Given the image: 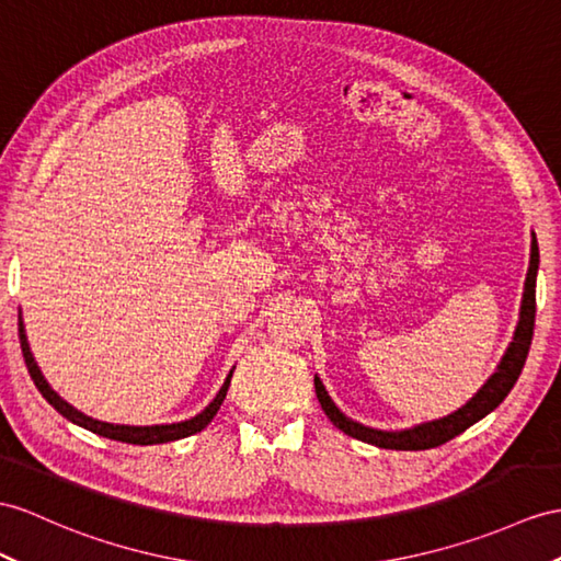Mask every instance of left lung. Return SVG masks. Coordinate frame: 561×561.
Returning <instances> with one entry per match:
<instances>
[{
	"instance_id": "obj_1",
	"label": "left lung",
	"mask_w": 561,
	"mask_h": 561,
	"mask_svg": "<svg viewBox=\"0 0 561 561\" xmlns=\"http://www.w3.org/2000/svg\"><path fill=\"white\" fill-rule=\"evenodd\" d=\"M538 242L536 236H533V244H530V266H528V276H526V290H524V305H522V319H518L516 333L512 345L504 354L497 371L490 376L488 383L476 392V398L471 402L463 404L461 409H457L455 414H449L445 419L438 421H428L421 423L416 428L409 431H376L362 426V423L347 419L340 409L333 404V400L328 398V392L323 388V383L319 378H313V388H317V398L321 402V409L325 412V416L333 421V426H337L343 433L352 435V438L371 443L376 447H386V449H431L445 445L447 440L457 438L459 433L467 431L469 426H473L476 421H481L483 416H488L493 409L500 407V402L507 398L510 390L514 388V383L522 376V368L526 364L528 350H530V340H533V328H536V276H538Z\"/></svg>"
}]
</instances>
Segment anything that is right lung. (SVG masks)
Listing matches in <instances>:
<instances>
[{"instance_id": "add662e5", "label": "right lung", "mask_w": 561, "mask_h": 561, "mask_svg": "<svg viewBox=\"0 0 561 561\" xmlns=\"http://www.w3.org/2000/svg\"><path fill=\"white\" fill-rule=\"evenodd\" d=\"M19 337H21V350H23V359H25V366H28V374L33 378V383L37 386V390L43 392V398L57 409V412L61 416H66L68 421L78 423V426H83L92 433L98 435H104V438L108 440H118V443H130V445H157V443H171V440H181V438H187V435H195L199 433L202 428H207L211 419L216 416L218 409H221L224 400H226V392H228V386H230V378H233V374H228L224 388L218 390V394L214 398V402L204 409L202 414H197L195 419L190 421H181V423H169V426H114V423H104V421H98V419H90L85 414H80L78 409H73L68 402H64L57 392H54L49 388V383L45 380V376L39 374V368L33 359L31 354V347H28V340H25V333H23V323H21V317H19Z\"/></svg>"}]
</instances>
